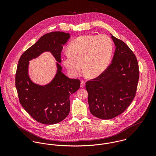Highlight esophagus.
<instances>
[{
	"mask_svg": "<svg viewBox=\"0 0 156 156\" xmlns=\"http://www.w3.org/2000/svg\"><path fill=\"white\" fill-rule=\"evenodd\" d=\"M85 86V81L81 80V82H80V87H81V88H84Z\"/></svg>",
	"mask_w": 156,
	"mask_h": 156,
	"instance_id": "34e87169",
	"label": "esophagus"
}]
</instances>
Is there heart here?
I'll return each mask as SVG.
<instances>
[{"label": "heart", "mask_w": 156, "mask_h": 156, "mask_svg": "<svg viewBox=\"0 0 156 156\" xmlns=\"http://www.w3.org/2000/svg\"><path fill=\"white\" fill-rule=\"evenodd\" d=\"M69 53L62 56V64L69 75L78 76L83 69L90 78L100 76L111 59L113 44L107 35H85L73 40L68 47Z\"/></svg>", "instance_id": "1"}]
</instances>
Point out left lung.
Listing matches in <instances>:
<instances>
[{
	"label": "left lung",
	"mask_w": 156,
	"mask_h": 156,
	"mask_svg": "<svg viewBox=\"0 0 156 156\" xmlns=\"http://www.w3.org/2000/svg\"><path fill=\"white\" fill-rule=\"evenodd\" d=\"M111 35L116 46L111 64L100 76L86 83L90 112L102 119L113 118L126 111L136 95L139 77L133 52Z\"/></svg>",
	"instance_id": "8db88e82"
}]
</instances>
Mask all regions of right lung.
<instances>
[{
    "instance_id": "right-lung-1",
    "label": "right lung",
    "mask_w": 156,
    "mask_h": 156,
    "mask_svg": "<svg viewBox=\"0 0 156 156\" xmlns=\"http://www.w3.org/2000/svg\"><path fill=\"white\" fill-rule=\"evenodd\" d=\"M70 34L51 32L42 36L21 56L16 74V87L20 104L34 119L44 124H55L64 120L70 111L71 94L80 88L79 79L67 77L62 72L61 52ZM45 51L50 52L57 61V71L45 86L35 84L28 76V61Z\"/></svg>"
}]
</instances>
